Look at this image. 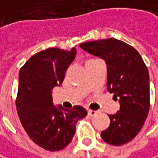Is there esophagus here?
<instances>
[{
    "mask_svg": "<svg viewBox=\"0 0 158 158\" xmlns=\"http://www.w3.org/2000/svg\"><path fill=\"white\" fill-rule=\"evenodd\" d=\"M88 113H89V116L93 117V116H95L98 112H97V111H95V110H89V111H88Z\"/></svg>",
    "mask_w": 158,
    "mask_h": 158,
    "instance_id": "34e87169",
    "label": "esophagus"
}]
</instances>
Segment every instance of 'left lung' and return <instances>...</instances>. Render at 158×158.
Wrapping results in <instances>:
<instances>
[{"label": "left lung", "mask_w": 158, "mask_h": 158, "mask_svg": "<svg viewBox=\"0 0 158 158\" xmlns=\"http://www.w3.org/2000/svg\"><path fill=\"white\" fill-rule=\"evenodd\" d=\"M79 47L105 60L108 90L120 105L116 114L108 115L110 125L101 132L102 139L113 146L131 141L141 130L150 107L149 74L144 60L132 46L113 38Z\"/></svg>", "instance_id": "obj_1"}]
</instances>
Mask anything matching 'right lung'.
<instances>
[{
	"label": "right lung",
	"mask_w": 158,
	"mask_h": 158,
	"mask_svg": "<svg viewBox=\"0 0 158 158\" xmlns=\"http://www.w3.org/2000/svg\"><path fill=\"white\" fill-rule=\"evenodd\" d=\"M76 54L75 48L41 50L28 60L19 73L16 108L20 120L31 140L46 150L66 148L73 138L76 124L88 114L81 106L67 109L55 106L52 100L53 88L62 83Z\"/></svg>",
	"instance_id": "1"
}]
</instances>
